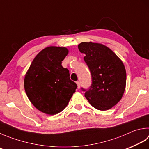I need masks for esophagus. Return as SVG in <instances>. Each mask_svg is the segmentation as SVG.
<instances>
[{
  "label": "esophagus",
  "mask_w": 149,
  "mask_h": 149,
  "mask_svg": "<svg viewBox=\"0 0 149 149\" xmlns=\"http://www.w3.org/2000/svg\"><path fill=\"white\" fill-rule=\"evenodd\" d=\"M77 86H78V88L79 89L80 88V82H77Z\"/></svg>",
  "instance_id": "1"
}]
</instances>
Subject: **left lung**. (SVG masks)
I'll list each match as a JSON object with an SVG mask.
<instances>
[{"label": "left lung", "instance_id": "1", "mask_svg": "<svg viewBox=\"0 0 149 149\" xmlns=\"http://www.w3.org/2000/svg\"><path fill=\"white\" fill-rule=\"evenodd\" d=\"M80 52L85 54L84 60L91 72L92 84L85 91L90 104L99 110H108L121 99L127 82L124 64L119 58L102 44L82 42L78 45Z\"/></svg>", "mask_w": 149, "mask_h": 149}]
</instances>
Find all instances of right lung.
Masks as SVG:
<instances>
[{
  "label": "right lung",
  "mask_w": 149,
  "mask_h": 149,
  "mask_svg": "<svg viewBox=\"0 0 149 149\" xmlns=\"http://www.w3.org/2000/svg\"><path fill=\"white\" fill-rule=\"evenodd\" d=\"M65 47H49L39 52L24 77V89L30 102L39 110L55 115L68 104L77 85L61 62L68 54Z\"/></svg>",
  "instance_id": "right-lung-1"
}]
</instances>
